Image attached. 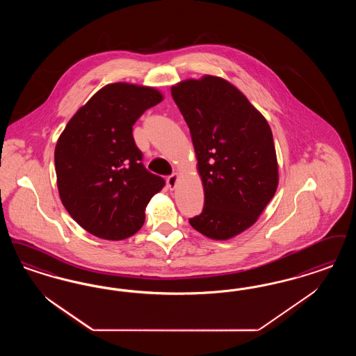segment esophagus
Listing matches in <instances>:
<instances>
[{
    "mask_svg": "<svg viewBox=\"0 0 356 356\" xmlns=\"http://www.w3.org/2000/svg\"><path fill=\"white\" fill-rule=\"evenodd\" d=\"M177 175L176 173H173V175H171V176H168L167 177V185H168V188L170 189H173L175 186H176V183H177Z\"/></svg>",
    "mask_w": 356,
    "mask_h": 356,
    "instance_id": "obj_1",
    "label": "esophagus"
}]
</instances>
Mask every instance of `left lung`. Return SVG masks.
Listing matches in <instances>:
<instances>
[{
    "label": "left lung",
    "instance_id": "obj_1",
    "mask_svg": "<svg viewBox=\"0 0 356 356\" xmlns=\"http://www.w3.org/2000/svg\"><path fill=\"white\" fill-rule=\"evenodd\" d=\"M191 131L204 185V208L192 228L228 240L252 227L278 186V164L266 119L228 81L205 75L172 86Z\"/></svg>",
    "mask_w": 356,
    "mask_h": 356
}]
</instances>
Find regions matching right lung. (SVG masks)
Segmentation results:
<instances>
[{"mask_svg": "<svg viewBox=\"0 0 356 356\" xmlns=\"http://www.w3.org/2000/svg\"><path fill=\"white\" fill-rule=\"evenodd\" d=\"M163 95L152 87L104 86L72 116L56 145L59 197L88 233L119 241L142 228L163 177L145 170L132 126Z\"/></svg>", "mask_w": 356, "mask_h": 356, "instance_id": "1", "label": "right lung"}]
</instances>
